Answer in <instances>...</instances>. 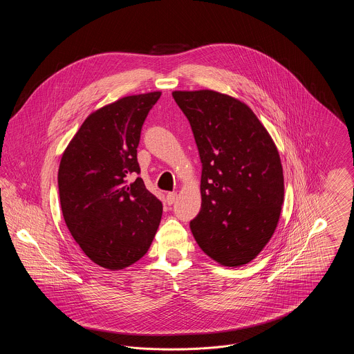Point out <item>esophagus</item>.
Listing matches in <instances>:
<instances>
[{"label": "esophagus", "instance_id": "34e87169", "mask_svg": "<svg viewBox=\"0 0 354 354\" xmlns=\"http://www.w3.org/2000/svg\"><path fill=\"white\" fill-rule=\"evenodd\" d=\"M175 199H176V192H169L167 196H166V203L171 205V204L175 203Z\"/></svg>", "mask_w": 354, "mask_h": 354}]
</instances>
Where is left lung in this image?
Returning a JSON list of instances; mask_svg holds the SVG:
<instances>
[{"instance_id": "8db88e82", "label": "left lung", "mask_w": 354, "mask_h": 354, "mask_svg": "<svg viewBox=\"0 0 354 354\" xmlns=\"http://www.w3.org/2000/svg\"><path fill=\"white\" fill-rule=\"evenodd\" d=\"M202 162V208L189 228L225 267L253 260L273 235L284 176L268 131L243 102L212 90L174 91Z\"/></svg>"}]
</instances>
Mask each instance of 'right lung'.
Masks as SVG:
<instances>
[{
    "label": "right lung",
    "instance_id": "add662e5",
    "mask_svg": "<svg viewBox=\"0 0 354 354\" xmlns=\"http://www.w3.org/2000/svg\"><path fill=\"white\" fill-rule=\"evenodd\" d=\"M159 91L124 97L90 114L68 143L58 169L64 219L84 254L123 270L149 251L163 205L146 188L136 149Z\"/></svg>",
    "mask_w": 354,
    "mask_h": 354
}]
</instances>
